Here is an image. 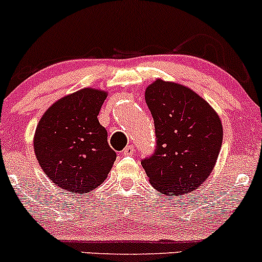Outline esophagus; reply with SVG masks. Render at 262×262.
<instances>
[{
  "label": "esophagus",
  "instance_id": "34e87169",
  "mask_svg": "<svg viewBox=\"0 0 262 262\" xmlns=\"http://www.w3.org/2000/svg\"><path fill=\"white\" fill-rule=\"evenodd\" d=\"M134 151H136L134 146L133 145H128V146H125L124 149H123L122 154L125 155V157H130V155L134 154Z\"/></svg>",
  "mask_w": 262,
  "mask_h": 262
}]
</instances>
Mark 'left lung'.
I'll list each match as a JSON object with an SVG mask.
<instances>
[{"mask_svg": "<svg viewBox=\"0 0 262 262\" xmlns=\"http://www.w3.org/2000/svg\"><path fill=\"white\" fill-rule=\"evenodd\" d=\"M157 146L142 160L149 182L166 196L190 192L214 169L223 125L211 105L185 85L157 79L145 89Z\"/></svg>", "mask_w": 262, "mask_h": 262, "instance_id": "8db88e82", "label": "left lung"}]
</instances>
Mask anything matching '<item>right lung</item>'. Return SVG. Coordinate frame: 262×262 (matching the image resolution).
Returning a JSON list of instances; mask_svg holds the SVG:
<instances>
[{
	"label": "right lung",
	"mask_w": 262,
	"mask_h": 262,
	"mask_svg": "<svg viewBox=\"0 0 262 262\" xmlns=\"http://www.w3.org/2000/svg\"><path fill=\"white\" fill-rule=\"evenodd\" d=\"M107 92L84 88L57 100L43 114L33 138L37 160L57 186L91 192L107 179L117 154L98 114Z\"/></svg>",
	"instance_id": "right-lung-1"
}]
</instances>
